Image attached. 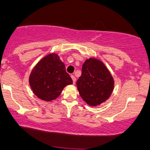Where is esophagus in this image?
Returning a JSON list of instances; mask_svg holds the SVG:
<instances>
[{"mask_svg": "<svg viewBox=\"0 0 150 150\" xmlns=\"http://www.w3.org/2000/svg\"><path fill=\"white\" fill-rule=\"evenodd\" d=\"M71 79H72V81H73V83L74 84L75 83H76V77L74 76L71 75Z\"/></svg>", "mask_w": 150, "mask_h": 150, "instance_id": "34e87169", "label": "esophagus"}]
</instances>
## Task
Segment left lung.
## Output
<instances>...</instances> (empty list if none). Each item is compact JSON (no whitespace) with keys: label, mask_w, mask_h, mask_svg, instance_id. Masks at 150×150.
Segmentation results:
<instances>
[{"label":"left lung","mask_w":150,"mask_h":150,"mask_svg":"<svg viewBox=\"0 0 150 150\" xmlns=\"http://www.w3.org/2000/svg\"><path fill=\"white\" fill-rule=\"evenodd\" d=\"M81 98L90 106L105 102L114 89V80L101 60L90 58L82 66V74L76 82Z\"/></svg>","instance_id":"1"}]
</instances>
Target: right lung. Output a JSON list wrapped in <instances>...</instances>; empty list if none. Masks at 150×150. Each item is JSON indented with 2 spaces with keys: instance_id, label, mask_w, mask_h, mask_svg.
<instances>
[{
  "instance_id": "right-lung-1",
  "label": "right lung",
  "mask_w": 150,
  "mask_h": 150,
  "mask_svg": "<svg viewBox=\"0 0 150 150\" xmlns=\"http://www.w3.org/2000/svg\"><path fill=\"white\" fill-rule=\"evenodd\" d=\"M29 83L37 97L51 101L57 99L64 87L72 84L73 81L60 57L53 53L44 57L33 68Z\"/></svg>"
}]
</instances>
